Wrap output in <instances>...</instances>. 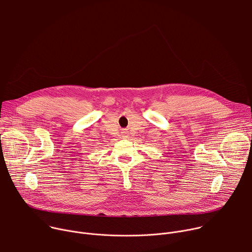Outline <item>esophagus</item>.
Returning a JSON list of instances; mask_svg holds the SVG:
<instances>
[{
  "instance_id": "1",
  "label": "esophagus",
  "mask_w": 252,
  "mask_h": 252,
  "mask_svg": "<svg viewBox=\"0 0 252 252\" xmlns=\"http://www.w3.org/2000/svg\"><path fill=\"white\" fill-rule=\"evenodd\" d=\"M126 136H127V135H126V134L124 132V133H123V137H126Z\"/></svg>"
}]
</instances>
